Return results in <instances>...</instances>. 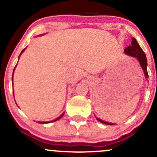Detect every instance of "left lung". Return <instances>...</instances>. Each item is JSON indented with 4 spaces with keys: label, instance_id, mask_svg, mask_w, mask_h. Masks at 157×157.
Here are the masks:
<instances>
[{
    "label": "left lung",
    "instance_id": "8db88e82",
    "mask_svg": "<svg viewBox=\"0 0 157 157\" xmlns=\"http://www.w3.org/2000/svg\"><path fill=\"white\" fill-rule=\"evenodd\" d=\"M124 53L127 55L130 56L132 57H135V58L137 59V60H138V62H139L140 67H141L143 71H144L145 77H146V78L147 79L148 77V72H147V59H146V54H145L144 51L142 50L141 48L140 47V45L138 43V42H137L136 38L132 37L131 45L127 47L126 48L124 49ZM96 118L97 119V120L99 121L100 122L103 123V124H108V125H113V124H115V123L109 122H106V121L101 120V119L96 117Z\"/></svg>",
    "mask_w": 157,
    "mask_h": 157
}]
</instances>
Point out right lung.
Listing matches in <instances>:
<instances>
[{"instance_id":"right-lung-1","label":"right lung","mask_w":157,"mask_h":157,"mask_svg":"<svg viewBox=\"0 0 157 157\" xmlns=\"http://www.w3.org/2000/svg\"><path fill=\"white\" fill-rule=\"evenodd\" d=\"M26 48H25V49H23L22 50V51H21V53H20V55H19V56H20L21 55V53H22L24 51H25V50ZM16 67H17V65H16L15 66V68H16ZM15 68L13 69V72H14V70H15ZM13 75H12V83H13ZM14 95V94H13ZM64 112H63L62 113V114H61V116L60 117H59L58 118H56V119H55L54 120H53V121H48V122H41V121H39V122H37V123H40V124H47V123H50V122H55V121H57V120H59V119H61V117H62L63 116H64Z\"/></svg>"}]
</instances>
